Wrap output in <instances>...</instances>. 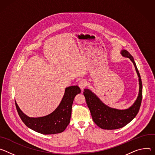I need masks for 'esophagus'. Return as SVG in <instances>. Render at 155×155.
<instances>
[{
	"label": "esophagus",
	"instance_id": "1",
	"mask_svg": "<svg viewBox=\"0 0 155 155\" xmlns=\"http://www.w3.org/2000/svg\"><path fill=\"white\" fill-rule=\"evenodd\" d=\"M78 85H79V87H80V89L83 91L84 89L86 87L87 85V82L85 81L84 79H81L79 81V83H78Z\"/></svg>",
	"mask_w": 155,
	"mask_h": 155
}]
</instances>
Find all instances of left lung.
<instances>
[{
  "label": "left lung",
  "mask_w": 155,
  "mask_h": 155,
  "mask_svg": "<svg viewBox=\"0 0 155 155\" xmlns=\"http://www.w3.org/2000/svg\"><path fill=\"white\" fill-rule=\"evenodd\" d=\"M121 54L124 57L129 58L133 63L137 76L139 77V92L133 105L124 110L113 108L105 105L91 90L85 89L83 92L94 122L99 127L104 129L113 130L125 126L139 113L141 105L142 99V82L140 73L133 57L128 51L126 50H122Z\"/></svg>",
  "instance_id": "8db88e82"
}]
</instances>
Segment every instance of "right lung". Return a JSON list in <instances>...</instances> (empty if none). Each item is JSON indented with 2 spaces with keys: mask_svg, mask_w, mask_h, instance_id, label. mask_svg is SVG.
Masks as SVG:
<instances>
[{
  "mask_svg": "<svg viewBox=\"0 0 155 155\" xmlns=\"http://www.w3.org/2000/svg\"><path fill=\"white\" fill-rule=\"evenodd\" d=\"M80 93L78 85L66 87L58 107L52 113L42 117H29L20 110L15 100V105L22 121L31 129L44 135L58 134L63 132L70 123L74 97Z\"/></svg>",
  "mask_w": 155,
  "mask_h": 155,
  "instance_id": "right-lung-1",
  "label": "right lung"
}]
</instances>
